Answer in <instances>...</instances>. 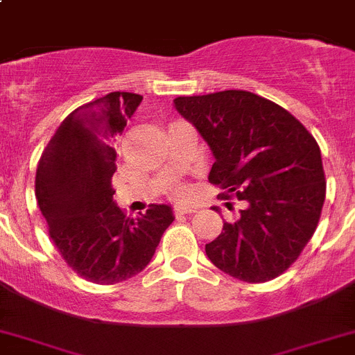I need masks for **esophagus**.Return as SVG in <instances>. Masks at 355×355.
<instances>
[{
  "mask_svg": "<svg viewBox=\"0 0 355 355\" xmlns=\"http://www.w3.org/2000/svg\"><path fill=\"white\" fill-rule=\"evenodd\" d=\"M175 214H193L196 212V207H189V205H175L173 207Z\"/></svg>",
  "mask_w": 355,
  "mask_h": 355,
  "instance_id": "esophagus-1",
  "label": "esophagus"
}]
</instances>
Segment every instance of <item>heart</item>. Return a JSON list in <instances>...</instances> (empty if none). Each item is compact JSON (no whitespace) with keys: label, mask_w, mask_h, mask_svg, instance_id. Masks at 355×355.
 I'll use <instances>...</instances> for the list:
<instances>
[{"label":"heart","mask_w":355,"mask_h":355,"mask_svg":"<svg viewBox=\"0 0 355 355\" xmlns=\"http://www.w3.org/2000/svg\"><path fill=\"white\" fill-rule=\"evenodd\" d=\"M187 193H189V191H187V189H186V187H180V189H178V191H177V195H178V196H186V195H187Z\"/></svg>","instance_id":"b5f03b06"}]
</instances>
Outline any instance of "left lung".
I'll return each mask as SVG.
<instances>
[{
	"mask_svg": "<svg viewBox=\"0 0 355 355\" xmlns=\"http://www.w3.org/2000/svg\"><path fill=\"white\" fill-rule=\"evenodd\" d=\"M175 109L211 148L209 182L223 198L246 203L205 245L211 263L252 284L282 275L313 237L325 202L318 143L293 114L248 91L178 96Z\"/></svg>",
	"mask_w": 355,
	"mask_h": 355,
	"instance_id": "left-lung-1",
	"label": "left lung"
}]
</instances>
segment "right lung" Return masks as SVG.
<instances>
[{"label":"right lung","instance_id":"add662e5","mask_svg":"<svg viewBox=\"0 0 355 355\" xmlns=\"http://www.w3.org/2000/svg\"><path fill=\"white\" fill-rule=\"evenodd\" d=\"M143 96L109 92L67 116L37 164L35 198L48 232L69 268L94 284H118L152 261L173 218L169 205H150L126 218L114 203V139Z\"/></svg>","mask_w":355,"mask_h":355}]
</instances>
